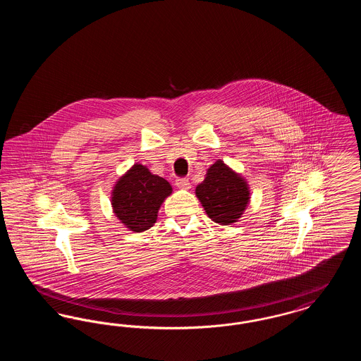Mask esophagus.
Segmentation results:
<instances>
[{
    "label": "esophagus",
    "instance_id": "34e87169",
    "mask_svg": "<svg viewBox=\"0 0 361 361\" xmlns=\"http://www.w3.org/2000/svg\"><path fill=\"white\" fill-rule=\"evenodd\" d=\"M176 187L180 189H189L190 188V183H189L188 178L180 177V178L176 180Z\"/></svg>",
    "mask_w": 361,
    "mask_h": 361
}]
</instances>
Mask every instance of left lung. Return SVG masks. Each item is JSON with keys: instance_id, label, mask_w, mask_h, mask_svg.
<instances>
[{"instance_id": "left-lung-1", "label": "left lung", "mask_w": 361, "mask_h": 361, "mask_svg": "<svg viewBox=\"0 0 361 361\" xmlns=\"http://www.w3.org/2000/svg\"><path fill=\"white\" fill-rule=\"evenodd\" d=\"M196 196L215 224L227 226L238 222L249 204L250 190L245 178L219 159L209 166L204 181L196 187Z\"/></svg>"}]
</instances>
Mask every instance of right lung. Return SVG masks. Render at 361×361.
<instances>
[{"mask_svg": "<svg viewBox=\"0 0 361 361\" xmlns=\"http://www.w3.org/2000/svg\"><path fill=\"white\" fill-rule=\"evenodd\" d=\"M171 193L172 185L165 178L135 164L114 187V212L128 230L140 233L155 224L159 207Z\"/></svg>", "mask_w": 361, "mask_h": 361, "instance_id": "1", "label": "right lung"}]
</instances>
